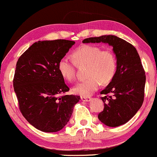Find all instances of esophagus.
<instances>
[{"label":"esophagus","mask_w":157,"mask_h":157,"mask_svg":"<svg viewBox=\"0 0 157 157\" xmlns=\"http://www.w3.org/2000/svg\"><path fill=\"white\" fill-rule=\"evenodd\" d=\"M81 100H82V101H84V102H86V101H90V98L82 96V97H81Z\"/></svg>","instance_id":"esophagus-1"}]
</instances>
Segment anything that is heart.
I'll use <instances>...</instances> for the list:
<instances>
[{"instance_id":"heart-1","label":"heart","mask_w":157,"mask_h":157,"mask_svg":"<svg viewBox=\"0 0 157 157\" xmlns=\"http://www.w3.org/2000/svg\"><path fill=\"white\" fill-rule=\"evenodd\" d=\"M73 61L67 58L61 59L58 70L64 79L69 82L75 80V64H86L85 80L73 87V92L81 96L88 97L98 89L101 84L109 83L117 70V59L111 49H102L95 45H82L72 53Z\"/></svg>"}]
</instances>
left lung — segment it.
<instances>
[{"label": "left lung", "instance_id": "8db88e82", "mask_svg": "<svg viewBox=\"0 0 157 157\" xmlns=\"http://www.w3.org/2000/svg\"><path fill=\"white\" fill-rule=\"evenodd\" d=\"M82 42H104L113 47L117 70L113 79L101 92L104 109L98 117L107 126L125 124L135 115L144 101L145 75L137 51L129 42L114 35L86 38Z\"/></svg>", "mask_w": 157, "mask_h": 157}]
</instances>
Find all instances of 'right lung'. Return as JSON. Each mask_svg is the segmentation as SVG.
Here are the masks:
<instances>
[{
  "label": "right lung",
  "mask_w": 157,
  "mask_h": 157,
  "mask_svg": "<svg viewBox=\"0 0 157 157\" xmlns=\"http://www.w3.org/2000/svg\"><path fill=\"white\" fill-rule=\"evenodd\" d=\"M74 41H38L18 59L13 86L20 112L27 121L44 132L65 126L80 96L65 95L70 90L58 70V63Z\"/></svg>",
  "instance_id": "add662e5"
}]
</instances>
